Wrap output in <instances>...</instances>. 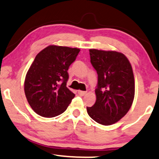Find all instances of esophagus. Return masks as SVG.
I'll return each mask as SVG.
<instances>
[{
    "mask_svg": "<svg viewBox=\"0 0 159 159\" xmlns=\"http://www.w3.org/2000/svg\"><path fill=\"white\" fill-rule=\"evenodd\" d=\"M78 94H79L80 96H84V95H85V94H86V92L81 91V90H78Z\"/></svg>",
    "mask_w": 159,
    "mask_h": 159,
    "instance_id": "1",
    "label": "esophagus"
}]
</instances>
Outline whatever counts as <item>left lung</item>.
Returning <instances> with one entry per match:
<instances>
[{"instance_id":"obj_1","label":"left lung","mask_w":159,"mask_h":159,"mask_svg":"<svg viewBox=\"0 0 159 159\" xmlns=\"http://www.w3.org/2000/svg\"><path fill=\"white\" fill-rule=\"evenodd\" d=\"M90 61L98 73L96 102L86 107L89 116L103 125L118 122L133 103L135 82L131 65L123 53L89 50Z\"/></svg>"}]
</instances>
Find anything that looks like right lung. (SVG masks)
I'll list each match as a JSON object with an SVG mask.
<instances>
[{"mask_svg": "<svg viewBox=\"0 0 159 159\" xmlns=\"http://www.w3.org/2000/svg\"><path fill=\"white\" fill-rule=\"evenodd\" d=\"M80 49L49 45L36 56L26 74L24 90L36 113L54 117L65 111L75 97L67 87L69 67Z\"/></svg>", "mask_w": 159, "mask_h": 159, "instance_id": "1", "label": "right lung"}]
</instances>
